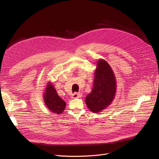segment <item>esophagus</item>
I'll list each match as a JSON object with an SVG mask.
<instances>
[{"mask_svg":"<svg viewBox=\"0 0 159 159\" xmlns=\"http://www.w3.org/2000/svg\"><path fill=\"white\" fill-rule=\"evenodd\" d=\"M82 97V94L81 93H75L72 94L71 98H79Z\"/></svg>","mask_w":159,"mask_h":159,"instance_id":"obj_1","label":"esophagus"}]
</instances>
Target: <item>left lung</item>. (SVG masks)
Segmentation results:
<instances>
[{"label":"left lung","instance_id":"left-lung-1","mask_svg":"<svg viewBox=\"0 0 159 159\" xmlns=\"http://www.w3.org/2000/svg\"><path fill=\"white\" fill-rule=\"evenodd\" d=\"M116 80L113 70L104 59H99L94 71L93 88L86 96L85 102L88 109L98 113L107 108L114 99Z\"/></svg>","mask_w":159,"mask_h":159}]
</instances>
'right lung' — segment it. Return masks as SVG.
<instances>
[{"mask_svg": "<svg viewBox=\"0 0 159 159\" xmlns=\"http://www.w3.org/2000/svg\"><path fill=\"white\" fill-rule=\"evenodd\" d=\"M43 100L48 109L55 114H61L66 107V102L57 94L54 85L48 82L43 93Z\"/></svg>", "mask_w": 159, "mask_h": 159, "instance_id": "add662e5", "label": "right lung"}]
</instances>
